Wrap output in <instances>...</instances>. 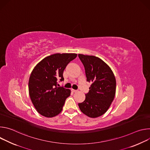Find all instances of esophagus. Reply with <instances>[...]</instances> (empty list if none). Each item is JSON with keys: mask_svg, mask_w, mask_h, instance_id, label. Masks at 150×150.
Segmentation results:
<instances>
[{"mask_svg": "<svg viewBox=\"0 0 150 150\" xmlns=\"http://www.w3.org/2000/svg\"><path fill=\"white\" fill-rule=\"evenodd\" d=\"M72 91L73 92V93H76V92H77V90H72Z\"/></svg>", "mask_w": 150, "mask_h": 150, "instance_id": "esophagus-1", "label": "esophagus"}]
</instances>
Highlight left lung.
<instances>
[{"label":"left lung","instance_id":"1","mask_svg":"<svg viewBox=\"0 0 150 150\" xmlns=\"http://www.w3.org/2000/svg\"><path fill=\"white\" fill-rule=\"evenodd\" d=\"M78 57L87 81L91 83L85 100L78 106L83 114L96 118L104 114L111 105L116 93V79L110 68L99 57L81 54Z\"/></svg>","mask_w":150,"mask_h":150}]
</instances>
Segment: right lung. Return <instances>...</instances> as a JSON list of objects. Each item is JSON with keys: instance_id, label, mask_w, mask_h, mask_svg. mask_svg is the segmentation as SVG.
<instances>
[{"instance_id": "right-lung-1", "label": "right lung", "mask_w": 150, "mask_h": 150, "mask_svg": "<svg viewBox=\"0 0 150 150\" xmlns=\"http://www.w3.org/2000/svg\"><path fill=\"white\" fill-rule=\"evenodd\" d=\"M75 53H56L42 59L33 70L28 82L29 94L37 111L52 117L59 114L71 90L57 87L64 80L63 71L76 58Z\"/></svg>"}]
</instances>
